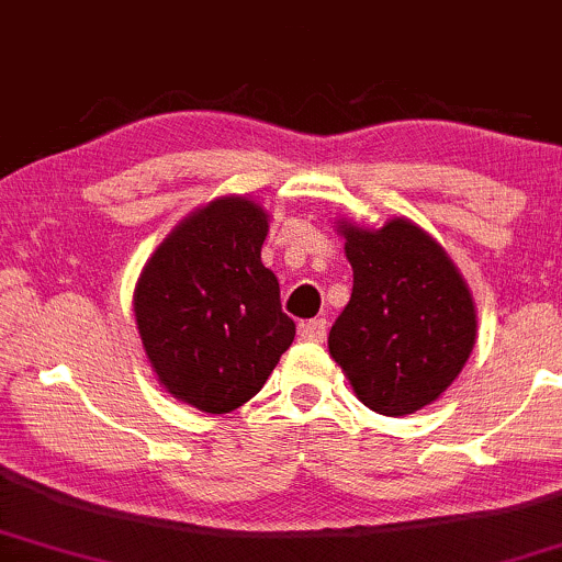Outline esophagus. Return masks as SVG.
Wrapping results in <instances>:
<instances>
[{"mask_svg": "<svg viewBox=\"0 0 562 562\" xmlns=\"http://www.w3.org/2000/svg\"><path fill=\"white\" fill-rule=\"evenodd\" d=\"M301 337L308 342H324L327 337V319H308L301 324Z\"/></svg>", "mask_w": 562, "mask_h": 562, "instance_id": "34e87169", "label": "esophagus"}]
</instances>
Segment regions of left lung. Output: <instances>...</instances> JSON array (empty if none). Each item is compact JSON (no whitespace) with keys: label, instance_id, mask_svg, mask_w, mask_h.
<instances>
[{"label":"left lung","instance_id":"8db88e82","mask_svg":"<svg viewBox=\"0 0 562 562\" xmlns=\"http://www.w3.org/2000/svg\"><path fill=\"white\" fill-rule=\"evenodd\" d=\"M353 293L329 329V353L367 408L405 416L456 382L476 342L471 290L445 248L411 220L380 229L337 222Z\"/></svg>","mask_w":562,"mask_h":562}]
</instances>
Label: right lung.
<instances>
[{"mask_svg": "<svg viewBox=\"0 0 562 562\" xmlns=\"http://www.w3.org/2000/svg\"><path fill=\"white\" fill-rule=\"evenodd\" d=\"M267 229V212L246 195L209 201L159 243L135 285L151 369L204 414L251 401L295 337L280 282L261 263Z\"/></svg>", "mask_w": 562, "mask_h": 562, "instance_id": "obj_1", "label": "right lung"}]
</instances>
